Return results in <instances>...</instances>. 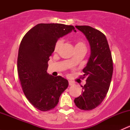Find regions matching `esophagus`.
<instances>
[{
    "label": "esophagus",
    "instance_id": "obj_1",
    "mask_svg": "<svg viewBox=\"0 0 130 130\" xmlns=\"http://www.w3.org/2000/svg\"><path fill=\"white\" fill-rule=\"evenodd\" d=\"M69 86H73V85L74 84V83H73L72 81L69 80Z\"/></svg>",
    "mask_w": 130,
    "mask_h": 130
}]
</instances>
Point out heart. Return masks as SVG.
I'll return each instance as SVG.
<instances>
[{"instance_id":"obj_1","label":"heart","mask_w":130,"mask_h":130,"mask_svg":"<svg viewBox=\"0 0 130 130\" xmlns=\"http://www.w3.org/2000/svg\"><path fill=\"white\" fill-rule=\"evenodd\" d=\"M63 44V40L60 39V40H57L56 41L55 44L54 45V51L55 52H58V50L60 49V47ZM75 48H86V44H84V43H83L81 41H77L75 43Z\"/></svg>"}]
</instances>
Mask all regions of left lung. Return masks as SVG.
Returning <instances> with one entry per match:
<instances>
[{"instance_id":"8db88e82","label":"left lung","mask_w":130,"mask_h":130,"mask_svg":"<svg viewBox=\"0 0 130 130\" xmlns=\"http://www.w3.org/2000/svg\"><path fill=\"white\" fill-rule=\"evenodd\" d=\"M88 40L91 54L87 66L83 69L82 78L87 77L82 86V93L74 99L78 108L85 111L95 109L101 104L109 89L112 72L111 52L105 35L89 26H76Z\"/></svg>"}]
</instances>
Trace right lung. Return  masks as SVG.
<instances>
[{"label": "right lung", "mask_w": 130, "mask_h": 130, "mask_svg": "<svg viewBox=\"0 0 130 130\" xmlns=\"http://www.w3.org/2000/svg\"><path fill=\"white\" fill-rule=\"evenodd\" d=\"M74 29L70 25L41 23L27 31L22 39L18 57L21 85L27 100L40 111L54 109L69 86L67 80L61 76L53 77L46 70L56 41Z\"/></svg>", "instance_id": "add662e5"}]
</instances>
